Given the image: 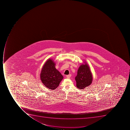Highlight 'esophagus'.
I'll use <instances>...</instances> for the list:
<instances>
[{"label":"esophagus","instance_id":"1","mask_svg":"<svg viewBox=\"0 0 130 130\" xmlns=\"http://www.w3.org/2000/svg\"><path fill=\"white\" fill-rule=\"evenodd\" d=\"M71 74L68 75L66 76L67 78H70V77H71Z\"/></svg>","mask_w":130,"mask_h":130}]
</instances>
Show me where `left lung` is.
<instances>
[{"instance_id":"1","label":"left lung","mask_w":130,"mask_h":130,"mask_svg":"<svg viewBox=\"0 0 130 130\" xmlns=\"http://www.w3.org/2000/svg\"><path fill=\"white\" fill-rule=\"evenodd\" d=\"M82 64L79 67L77 75L75 77L76 87L79 89H84L92 83L93 80L92 73L87 63Z\"/></svg>"}]
</instances>
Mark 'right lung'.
Here are the masks:
<instances>
[{"label":"right lung","mask_w":130,"mask_h":130,"mask_svg":"<svg viewBox=\"0 0 130 130\" xmlns=\"http://www.w3.org/2000/svg\"><path fill=\"white\" fill-rule=\"evenodd\" d=\"M54 60L49 58L43 66L40 74L43 84L51 90L56 89L63 78L60 73L56 70Z\"/></svg>","instance_id":"obj_1"}]
</instances>
